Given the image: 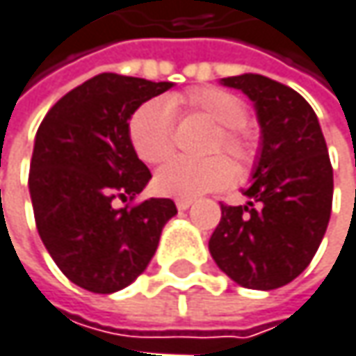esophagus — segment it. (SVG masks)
Listing matches in <instances>:
<instances>
[{"instance_id":"obj_1","label":"esophagus","mask_w":356,"mask_h":356,"mask_svg":"<svg viewBox=\"0 0 356 356\" xmlns=\"http://www.w3.org/2000/svg\"><path fill=\"white\" fill-rule=\"evenodd\" d=\"M191 204H193V200H187V197H179L177 202H175L177 210H187V208H189Z\"/></svg>"}]
</instances>
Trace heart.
<instances>
[{
  "mask_svg": "<svg viewBox=\"0 0 356 356\" xmlns=\"http://www.w3.org/2000/svg\"><path fill=\"white\" fill-rule=\"evenodd\" d=\"M173 106H183L202 113L218 124L210 152H226L246 173L257 159V140L244 128L248 108L243 99L222 87H195L173 97ZM128 138L140 161L148 165L165 163L175 148V122L171 106L165 99H148L140 104L128 120ZM234 163L222 154L204 161L175 159L154 175V189L167 197H197L210 191L224 189L236 177Z\"/></svg>",
  "mask_w": 356,
  "mask_h": 356,
  "instance_id": "heart-1",
  "label": "heart"
}]
</instances>
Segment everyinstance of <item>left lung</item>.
<instances>
[{"label": "left lung", "instance_id": "8db88e82", "mask_svg": "<svg viewBox=\"0 0 356 356\" xmlns=\"http://www.w3.org/2000/svg\"><path fill=\"white\" fill-rule=\"evenodd\" d=\"M244 91L261 124L248 206L220 204L210 238L216 265L248 289L287 285L312 263L332 211V165L316 112L283 83L246 73L222 79Z\"/></svg>", "mask_w": 356, "mask_h": 356}]
</instances>
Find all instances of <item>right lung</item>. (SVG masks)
Segmentation results:
<instances>
[{
  "label": "right lung",
  "instance_id": "1",
  "mask_svg": "<svg viewBox=\"0 0 356 356\" xmlns=\"http://www.w3.org/2000/svg\"><path fill=\"white\" fill-rule=\"evenodd\" d=\"M102 73L63 95L38 126L30 161V197L38 234L75 285L113 293L150 263L175 202H134L152 177L128 138L134 110L171 89ZM115 199L128 201L124 209Z\"/></svg>",
  "mask_w": 356,
  "mask_h": 356
}]
</instances>
